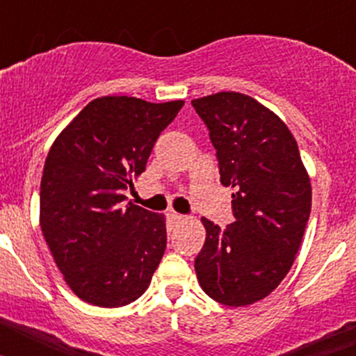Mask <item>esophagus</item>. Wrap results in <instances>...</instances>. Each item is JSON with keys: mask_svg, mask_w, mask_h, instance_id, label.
I'll list each match as a JSON object with an SVG mask.
<instances>
[{"mask_svg": "<svg viewBox=\"0 0 356 356\" xmlns=\"http://www.w3.org/2000/svg\"><path fill=\"white\" fill-rule=\"evenodd\" d=\"M168 219L169 221L180 222V221H185V216H181V213H176V212H168Z\"/></svg>", "mask_w": 356, "mask_h": 356, "instance_id": "1", "label": "esophagus"}]
</instances>
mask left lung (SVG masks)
<instances>
[{
  "mask_svg": "<svg viewBox=\"0 0 356 356\" xmlns=\"http://www.w3.org/2000/svg\"><path fill=\"white\" fill-rule=\"evenodd\" d=\"M209 128L235 221L221 229L207 217L194 260L197 282L217 303L246 307L271 294L291 269L307 228L312 187L285 122L257 99L217 92L193 99Z\"/></svg>",
  "mask_w": 356,
  "mask_h": 356,
  "instance_id": "1",
  "label": "left lung"
}]
</instances>
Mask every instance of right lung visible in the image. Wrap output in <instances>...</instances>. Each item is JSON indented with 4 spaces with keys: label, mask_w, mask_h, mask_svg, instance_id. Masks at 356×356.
<instances>
[{
    "label": "right lung",
    "mask_w": 356,
    "mask_h": 356,
    "mask_svg": "<svg viewBox=\"0 0 356 356\" xmlns=\"http://www.w3.org/2000/svg\"><path fill=\"white\" fill-rule=\"evenodd\" d=\"M184 103L97 97L49 149L40 180V228L64 280L87 303H131L162 260L165 219L124 205V193Z\"/></svg>",
    "instance_id": "add662e5"
}]
</instances>
